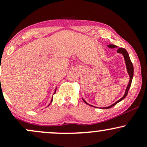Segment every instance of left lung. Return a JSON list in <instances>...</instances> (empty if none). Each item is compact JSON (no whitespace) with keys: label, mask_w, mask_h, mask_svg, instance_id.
Instances as JSON below:
<instances>
[{"label":"left lung","mask_w":147,"mask_h":147,"mask_svg":"<svg viewBox=\"0 0 147 147\" xmlns=\"http://www.w3.org/2000/svg\"><path fill=\"white\" fill-rule=\"evenodd\" d=\"M109 48H117V45H113V44H110V45H107ZM117 53H120L122 54V55L124 56V61H125V63H126V70H127V72H128V74H129V77H130V79H129V84H128L127 87H126V89L125 90V93H124V95L123 97H122L121 99H119V100L117 101L116 102H115L114 104H113L112 105L109 106H107V107H104V108H102V109H110V108L113 107V106L116 105V104H117L118 102H121V101L123 100L125 97H126V95H128V92H129V90L130 88V87H131V82H132V79H133V63L132 62H131V59H130V57H129V54H128V52L126 50H125L124 48H119L118 50H117ZM84 102L86 103V104H88V105H90L89 104H88V103L86 102L85 100L83 99ZM91 106H93V107H95L94 106H92V105H90Z\"/></svg>","instance_id":"left-lung-1"}]
</instances>
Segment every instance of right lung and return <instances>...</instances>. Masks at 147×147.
I'll list each match as a JSON object with an SVG mask.
<instances>
[{
	"label": "right lung",
	"instance_id": "add662e5",
	"mask_svg": "<svg viewBox=\"0 0 147 147\" xmlns=\"http://www.w3.org/2000/svg\"><path fill=\"white\" fill-rule=\"evenodd\" d=\"M56 90H57V88H56V89H55V92H54V94H55V92H56ZM52 100H53V97H52V99H51V102H50V104H51V103H52ZM50 104H49V105H50ZM49 105H48V106H49Z\"/></svg>",
	"mask_w": 147,
	"mask_h": 147
}]
</instances>
